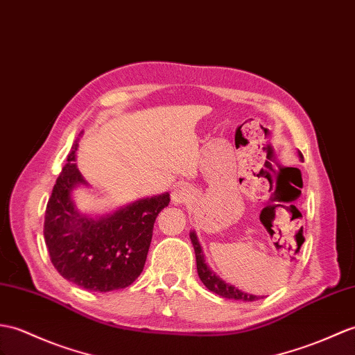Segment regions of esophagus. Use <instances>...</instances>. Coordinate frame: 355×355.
I'll return each mask as SVG.
<instances>
[{"mask_svg": "<svg viewBox=\"0 0 355 355\" xmlns=\"http://www.w3.org/2000/svg\"><path fill=\"white\" fill-rule=\"evenodd\" d=\"M187 198H189V195L186 192V189H183V187H178L174 192H172V202L174 204H183L187 201Z\"/></svg>", "mask_w": 355, "mask_h": 355, "instance_id": "obj_1", "label": "esophagus"}]
</instances>
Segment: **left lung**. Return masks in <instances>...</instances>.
Returning <instances> with one entry per match:
<instances>
[{
	"label": "left lung",
	"mask_w": 355,
	"mask_h": 355,
	"mask_svg": "<svg viewBox=\"0 0 355 355\" xmlns=\"http://www.w3.org/2000/svg\"><path fill=\"white\" fill-rule=\"evenodd\" d=\"M300 157H302V154L300 153ZM191 241L193 245L195 250V257H196V269H198V275H200L201 282L204 283V286L213 293H216L222 298H228V300H237V301H255L259 300L260 296H255L251 293H245L242 291H239L237 287L225 283L224 279H220L215 272L210 270V268L207 266V263L204 260V254L201 250V245L198 242L196 234L192 232L191 233Z\"/></svg>",
	"instance_id": "left-lung-1"
}]
</instances>
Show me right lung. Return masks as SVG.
<instances>
[{
    "label": "right lung",
    "instance_id": "obj_1",
    "mask_svg": "<svg viewBox=\"0 0 355 355\" xmlns=\"http://www.w3.org/2000/svg\"><path fill=\"white\" fill-rule=\"evenodd\" d=\"M77 145L76 140L46 204L44 237L49 259L63 278L86 291L123 289L142 274L155 218L171 198H146L100 219L80 215L71 192L87 183L73 163Z\"/></svg>",
    "mask_w": 355,
    "mask_h": 355
}]
</instances>
